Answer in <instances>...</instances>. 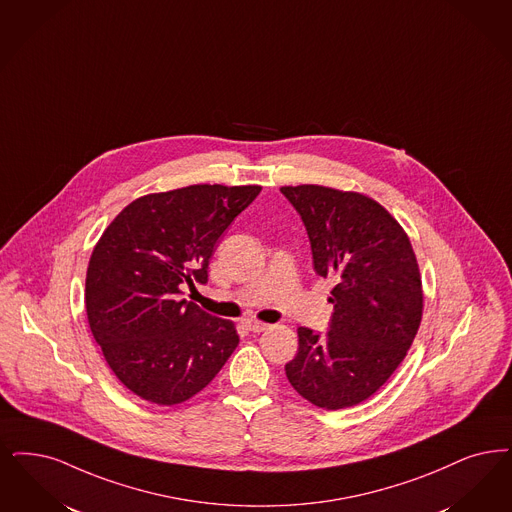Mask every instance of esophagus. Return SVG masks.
<instances>
[{
  "label": "esophagus",
  "mask_w": 512,
  "mask_h": 512,
  "mask_svg": "<svg viewBox=\"0 0 512 512\" xmlns=\"http://www.w3.org/2000/svg\"><path fill=\"white\" fill-rule=\"evenodd\" d=\"M246 328L249 329V331H253V333H261V331H265V329L270 328V326L265 324V322H259V320H247Z\"/></svg>",
  "instance_id": "obj_1"
}]
</instances>
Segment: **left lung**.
I'll use <instances>...</instances> for the list:
<instances>
[{
    "mask_svg": "<svg viewBox=\"0 0 512 512\" xmlns=\"http://www.w3.org/2000/svg\"><path fill=\"white\" fill-rule=\"evenodd\" d=\"M280 190L307 226L316 274L335 284L328 335L297 329L287 379L318 408L356 406L389 381L421 324L413 247L389 211L360 192L320 184Z\"/></svg>",
    "mask_w": 512,
    "mask_h": 512,
    "instance_id": "left-lung-1",
    "label": "left lung"
}]
</instances>
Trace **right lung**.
Here are the masks:
<instances>
[{"label": "right lung", "mask_w": 512, "mask_h": 512, "mask_svg": "<svg viewBox=\"0 0 512 512\" xmlns=\"http://www.w3.org/2000/svg\"><path fill=\"white\" fill-rule=\"evenodd\" d=\"M261 186L192 184L123 207L91 253L89 328L133 394L175 406L205 389L238 347L230 320L181 299L207 282L215 244Z\"/></svg>", "instance_id": "add662e5"}]
</instances>
